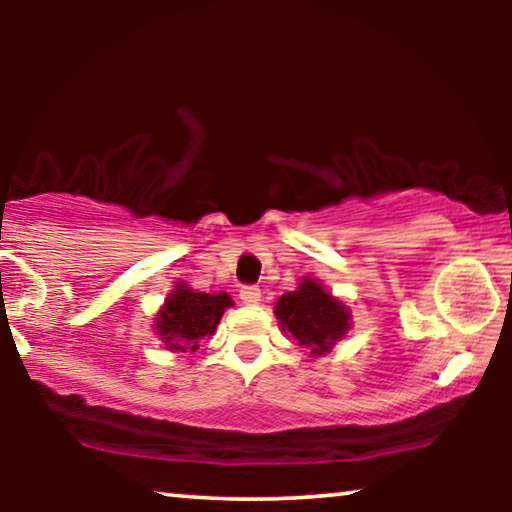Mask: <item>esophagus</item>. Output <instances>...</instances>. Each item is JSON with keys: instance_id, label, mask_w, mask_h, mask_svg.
<instances>
[{"instance_id": "34e87169", "label": "esophagus", "mask_w": 512, "mask_h": 512, "mask_svg": "<svg viewBox=\"0 0 512 512\" xmlns=\"http://www.w3.org/2000/svg\"><path fill=\"white\" fill-rule=\"evenodd\" d=\"M240 300L244 305H256L261 300V289L258 286H242Z\"/></svg>"}]
</instances>
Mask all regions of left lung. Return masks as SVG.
<instances>
[{
  "mask_svg": "<svg viewBox=\"0 0 512 512\" xmlns=\"http://www.w3.org/2000/svg\"><path fill=\"white\" fill-rule=\"evenodd\" d=\"M277 319L312 354H324L349 328L347 307L321 289L314 279H303L298 291L284 293L275 305Z\"/></svg>",
  "mask_w": 512,
  "mask_h": 512,
  "instance_id": "left-lung-1",
  "label": "left lung"
}]
</instances>
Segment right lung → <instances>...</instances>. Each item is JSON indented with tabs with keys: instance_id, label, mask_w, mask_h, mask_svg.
Returning <instances> with one entry per match:
<instances>
[{
	"instance_id": "add662e5",
	"label": "right lung",
	"mask_w": 512,
	"mask_h": 512,
	"mask_svg": "<svg viewBox=\"0 0 512 512\" xmlns=\"http://www.w3.org/2000/svg\"><path fill=\"white\" fill-rule=\"evenodd\" d=\"M233 305L228 293H200L177 284L163 310L156 331L170 352H195L200 340L216 331L223 310Z\"/></svg>"
}]
</instances>
